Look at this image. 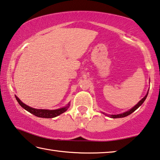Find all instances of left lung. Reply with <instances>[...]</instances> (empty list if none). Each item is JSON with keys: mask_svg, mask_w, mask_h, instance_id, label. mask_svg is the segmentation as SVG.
Instances as JSON below:
<instances>
[{"mask_svg": "<svg viewBox=\"0 0 160 160\" xmlns=\"http://www.w3.org/2000/svg\"><path fill=\"white\" fill-rule=\"evenodd\" d=\"M147 95H148V92H147V94H146L145 97H144L143 98V99H142V100H140V101H139V102H138V104L135 105L134 107L133 108H132V109H131L130 110H129L128 112H126L123 113V114H120L111 115V117H112V118H114V119H116V118H122V117H125L128 116V115H129V114H131L132 112H134L135 111V110L138 109V108L140 107V106H141L142 104H143V102H144V101H145V99H146V98H147Z\"/></svg>", "mask_w": 160, "mask_h": 160, "instance_id": "8db88e82", "label": "left lung"}]
</instances>
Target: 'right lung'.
Wrapping results in <instances>:
<instances>
[{
  "label": "right lung",
  "mask_w": 160,
  "mask_h": 160,
  "mask_svg": "<svg viewBox=\"0 0 160 160\" xmlns=\"http://www.w3.org/2000/svg\"><path fill=\"white\" fill-rule=\"evenodd\" d=\"M16 100L18 101V104H20L22 107L24 109H26V111H28V112L31 113L32 114L35 115V116L38 117H41V118H53L58 116L62 114V113L65 112L66 110L68 109V108L69 107V104H68V106H66L65 107L61 108V109H56V110H47V109H33V108H31L28 106H27L26 104H23L21 101L18 99L16 96Z\"/></svg>",
  "instance_id": "add662e5"
}]
</instances>
